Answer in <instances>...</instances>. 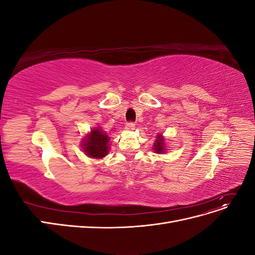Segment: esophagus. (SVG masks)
Instances as JSON below:
<instances>
[{
    "instance_id": "esophagus-1",
    "label": "esophagus",
    "mask_w": 255,
    "mask_h": 255,
    "mask_svg": "<svg viewBox=\"0 0 255 255\" xmlns=\"http://www.w3.org/2000/svg\"><path fill=\"white\" fill-rule=\"evenodd\" d=\"M126 128H127L128 130H133V129H135V123H133V122H128V123H127V127H126Z\"/></svg>"
}]
</instances>
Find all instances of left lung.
<instances>
[{
	"instance_id": "obj_1",
	"label": "left lung",
	"mask_w": 255,
	"mask_h": 255,
	"mask_svg": "<svg viewBox=\"0 0 255 255\" xmlns=\"http://www.w3.org/2000/svg\"><path fill=\"white\" fill-rule=\"evenodd\" d=\"M153 150L157 154H164L167 151V146H166V139L163 136V134L159 133L156 136V139L153 143Z\"/></svg>"
}]
</instances>
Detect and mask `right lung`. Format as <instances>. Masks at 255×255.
Segmentation results:
<instances>
[{"instance_id": "1", "label": "right lung", "mask_w": 255, "mask_h": 255, "mask_svg": "<svg viewBox=\"0 0 255 255\" xmlns=\"http://www.w3.org/2000/svg\"><path fill=\"white\" fill-rule=\"evenodd\" d=\"M110 140L111 137L101 127L92 128L82 141L83 152L91 158H103L110 152Z\"/></svg>"}]
</instances>
